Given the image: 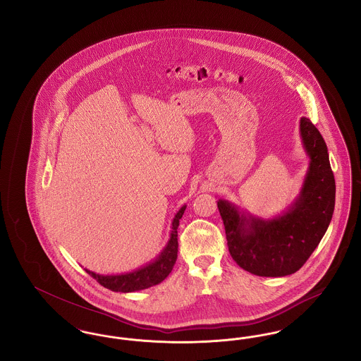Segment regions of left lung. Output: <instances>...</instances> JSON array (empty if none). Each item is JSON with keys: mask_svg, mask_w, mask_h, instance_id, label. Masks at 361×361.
<instances>
[{"mask_svg": "<svg viewBox=\"0 0 361 361\" xmlns=\"http://www.w3.org/2000/svg\"><path fill=\"white\" fill-rule=\"evenodd\" d=\"M299 133L309 168L302 188L281 214L261 218L226 200H218L228 252L242 269L256 276L283 277L299 271L326 233L336 203V181L327 146L310 119Z\"/></svg>", "mask_w": 361, "mask_h": 361, "instance_id": "left-lung-1", "label": "left lung"}]
</instances>
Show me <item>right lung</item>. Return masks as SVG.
I'll list each match as a JSON object with an SVG mask.
<instances>
[{
    "mask_svg": "<svg viewBox=\"0 0 361 361\" xmlns=\"http://www.w3.org/2000/svg\"><path fill=\"white\" fill-rule=\"evenodd\" d=\"M185 208L187 206L184 204L174 215L169 240L164 246V249L158 253V256L150 262L142 265L135 271L116 274V275H100L85 268L86 272L93 279H96L103 287L114 292L127 293V292L140 291L162 283L172 272L173 267L177 259V252H178L177 227L180 224V219L184 215Z\"/></svg>",
    "mask_w": 361,
    "mask_h": 361,
    "instance_id": "obj_1",
    "label": "right lung"
}]
</instances>
